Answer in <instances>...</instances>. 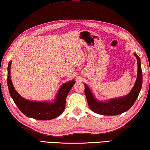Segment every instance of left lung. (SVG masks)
I'll list each match as a JSON object with an SVG mask.
<instances>
[{"instance_id": "left-lung-1", "label": "left lung", "mask_w": 150, "mask_h": 150, "mask_svg": "<svg viewBox=\"0 0 150 150\" xmlns=\"http://www.w3.org/2000/svg\"><path fill=\"white\" fill-rule=\"evenodd\" d=\"M137 59V77L134 87L128 95L122 97L112 98L106 101H100L96 99L89 87L85 85V93L87 103L91 110L102 115H117L127 111L134 104L142 87L143 74L141 70V59L136 53H134Z\"/></svg>"}]
</instances>
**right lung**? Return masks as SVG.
<instances>
[{"mask_svg": "<svg viewBox=\"0 0 150 150\" xmlns=\"http://www.w3.org/2000/svg\"><path fill=\"white\" fill-rule=\"evenodd\" d=\"M11 61L8 63L7 85L10 96L19 110L28 117L38 120H50L57 118L65 109L66 98L75 81H67L63 84L58 90L55 98L51 102L31 101L22 97L15 89L10 75Z\"/></svg>", "mask_w": 150, "mask_h": 150, "instance_id": "right-lung-1", "label": "right lung"}]
</instances>
